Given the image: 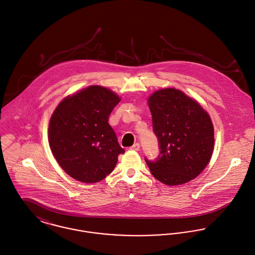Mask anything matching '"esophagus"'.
Instances as JSON below:
<instances>
[{
	"label": "esophagus",
	"mask_w": 255,
	"mask_h": 255,
	"mask_svg": "<svg viewBox=\"0 0 255 255\" xmlns=\"http://www.w3.org/2000/svg\"><path fill=\"white\" fill-rule=\"evenodd\" d=\"M139 148H140V145H139V143H134L132 146H130V149L131 150H134V151H138L139 150Z\"/></svg>",
	"instance_id": "obj_1"
}]
</instances>
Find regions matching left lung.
<instances>
[{
	"mask_svg": "<svg viewBox=\"0 0 255 255\" xmlns=\"http://www.w3.org/2000/svg\"><path fill=\"white\" fill-rule=\"evenodd\" d=\"M159 154L147 159L151 174L174 186L196 178L209 163L214 149V127L210 116L183 92L168 88L148 99Z\"/></svg>",
	"mask_w": 255,
	"mask_h": 255,
	"instance_id": "obj_1",
	"label": "left lung"
}]
</instances>
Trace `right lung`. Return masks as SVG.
Wrapping results in <instances>:
<instances>
[{"mask_svg":"<svg viewBox=\"0 0 255 255\" xmlns=\"http://www.w3.org/2000/svg\"><path fill=\"white\" fill-rule=\"evenodd\" d=\"M120 98L101 86H90L65 98L51 116L48 138L58 164L72 178L96 183L117 165L125 152L109 125Z\"/></svg>","mask_w":255,"mask_h":255,"instance_id":"right-lung-1","label":"right lung"}]
</instances>
